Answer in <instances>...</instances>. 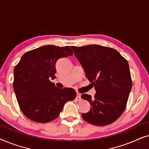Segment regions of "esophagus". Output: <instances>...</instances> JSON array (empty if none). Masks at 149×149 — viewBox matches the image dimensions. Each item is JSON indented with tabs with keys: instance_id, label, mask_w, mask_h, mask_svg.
<instances>
[{
	"instance_id": "obj_1",
	"label": "esophagus",
	"mask_w": 149,
	"mask_h": 149,
	"mask_svg": "<svg viewBox=\"0 0 149 149\" xmlns=\"http://www.w3.org/2000/svg\"><path fill=\"white\" fill-rule=\"evenodd\" d=\"M76 100L77 101H80L81 100V94H80V93H77V96H76Z\"/></svg>"
}]
</instances>
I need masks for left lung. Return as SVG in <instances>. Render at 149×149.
<instances>
[{"instance_id": "left-lung-1", "label": "left lung", "mask_w": 149, "mask_h": 149, "mask_svg": "<svg viewBox=\"0 0 149 149\" xmlns=\"http://www.w3.org/2000/svg\"><path fill=\"white\" fill-rule=\"evenodd\" d=\"M71 48L96 91L94 97L81 95L91 106L83 119L99 126L113 123L125 111L132 89L127 61L117 50L98 45Z\"/></svg>"}]
</instances>
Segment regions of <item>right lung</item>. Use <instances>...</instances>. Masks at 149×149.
Listing matches in <instances>:
<instances>
[{
  "label": "right lung",
  "mask_w": 149,
  "mask_h": 149,
  "mask_svg": "<svg viewBox=\"0 0 149 149\" xmlns=\"http://www.w3.org/2000/svg\"><path fill=\"white\" fill-rule=\"evenodd\" d=\"M70 47L45 45L24 54L14 68L13 89L20 109L32 121L47 123L56 119L65 103L73 100L72 88L60 89L56 78L58 59L72 56Z\"/></svg>",
  "instance_id": "1"
}]
</instances>
